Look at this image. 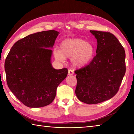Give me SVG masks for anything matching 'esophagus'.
I'll list each match as a JSON object with an SVG mask.
<instances>
[{
	"instance_id": "34e87169",
	"label": "esophagus",
	"mask_w": 134,
	"mask_h": 134,
	"mask_svg": "<svg viewBox=\"0 0 134 134\" xmlns=\"http://www.w3.org/2000/svg\"><path fill=\"white\" fill-rule=\"evenodd\" d=\"M68 73H69V75H72L74 74V71L71 69L69 70V71H68Z\"/></svg>"
}]
</instances>
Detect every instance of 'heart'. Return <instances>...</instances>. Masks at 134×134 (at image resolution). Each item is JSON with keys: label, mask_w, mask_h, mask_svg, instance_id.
I'll list each match as a JSON object with an SVG mask.
<instances>
[{"label": "heart", "mask_w": 134, "mask_h": 134, "mask_svg": "<svg viewBox=\"0 0 134 134\" xmlns=\"http://www.w3.org/2000/svg\"><path fill=\"white\" fill-rule=\"evenodd\" d=\"M94 53V48L90 42L81 38L66 39L60 45V51H54L56 60L63 62L65 58H71L73 65L82 67L92 60Z\"/></svg>", "instance_id": "1"}]
</instances>
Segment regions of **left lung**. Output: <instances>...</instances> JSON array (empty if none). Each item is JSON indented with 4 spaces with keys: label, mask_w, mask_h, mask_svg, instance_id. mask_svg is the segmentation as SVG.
<instances>
[{
    "label": "left lung",
    "mask_w": 134,
    "mask_h": 134,
    "mask_svg": "<svg viewBox=\"0 0 134 134\" xmlns=\"http://www.w3.org/2000/svg\"><path fill=\"white\" fill-rule=\"evenodd\" d=\"M90 32L97 41V54L89 65L75 71V94L84 103L96 104L110 99L118 93L126 73V53L113 34Z\"/></svg>",
    "instance_id": "1"
}]
</instances>
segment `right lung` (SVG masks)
Masks as SVG:
<instances>
[{
	"instance_id": "obj_1",
	"label": "right lung",
	"mask_w": 134,
	"mask_h": 134,
	"mask_svg": "<svg viewBox=\"0 0 134 134\" xmlns=\"http://www.w3.org/2000/svg\"><path fill=\"white\" fill-rule=\"evenodd\" d=\"M56 30L37 32L17 41L4 63L8 87L22 104L40 108L55 99L56 89L68 70H56L51 64L52 48L59 35Z\"/></svg>"
}]
</instances>
